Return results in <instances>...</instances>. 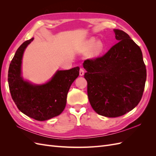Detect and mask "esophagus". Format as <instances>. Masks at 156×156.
Returning a JSON list of instances; mask_svg holds the SVG:
<instances>
[{
    "instance_id": "obj_1",
    "label": "esophagus",
    "mask_w": 156,
    "mask_h": 156,
    "mask_svg": "<svg viewBox=\"0 0 156 156\" xmlns=\"http://www.w3.org/2000/svg\"><path fill=\"white\" fill-rule=\"evenodd\" d=\"M84 69L83 68H80V69H79V74H80V75H81V76H83V75H84Z\"/></svg>"
}]
</instances>
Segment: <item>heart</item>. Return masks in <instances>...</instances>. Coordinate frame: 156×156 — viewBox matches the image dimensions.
Returning a JSON list of instances; mask_svg holds the SVG:
<instances>
[{
	"label": "heart",
	"instance_id": "1",
	"mask_svg": "<svg viewBox=\"0 0 156 156\" xmlns=\"http://www.w3.org/2000/svg\"><path fill=\"white\" fill-rule=\"evenodd\" d=\"M93 47H94V53L96 55L100 53L103 49V45L102 42L98 41V43H96V40L94 38L90 39L87 42V48L88 50L91 49Z\"/></svg>",
	"mask_w": 156,
	"mask_h": 156
}]
</instances>
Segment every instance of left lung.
Here are the masks:
<instances>
[{
  "mask_svg": "<svg viewBox=\"0 0 156 156\" xmlns=\"http://www.w3.org/2000/svg\"><path fill=\"white\" fill-rule=\"evenodd\" d=\"M114 31L118 43L104 55L83 63L90 103L98 114L109 118L124 115L139 104L146 79L139 46L123 30Z\"/></svg>",
  "mask_w": 156,
  "mask_h": 156,
  "instance_id": "obj_1",
  "label": "left lung"
}]
</instances>
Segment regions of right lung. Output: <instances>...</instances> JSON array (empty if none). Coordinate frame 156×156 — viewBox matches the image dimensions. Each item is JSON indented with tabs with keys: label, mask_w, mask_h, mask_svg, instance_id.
<instances>
[{
	"label": "right lung",
	"mask_w": 156,
	"mask_h": 156,
	"mask_svg": "<svg viewBox=\"0 0 156 156\" xmlns=\"http://www.w3.org/2000/svg\"><path fill=\"white\" fill-rule=\"evenodd\" d=\"M33 37L20 45L12 58L8 69L10 92L19 110L38 121L59 115L66 105L67 94L72 83L79 75V68L60 70L50 81L42 85H33L21 76L23 52Z\"/></svg>",
	"instance_id": "add662e5"
}]
</instances>
